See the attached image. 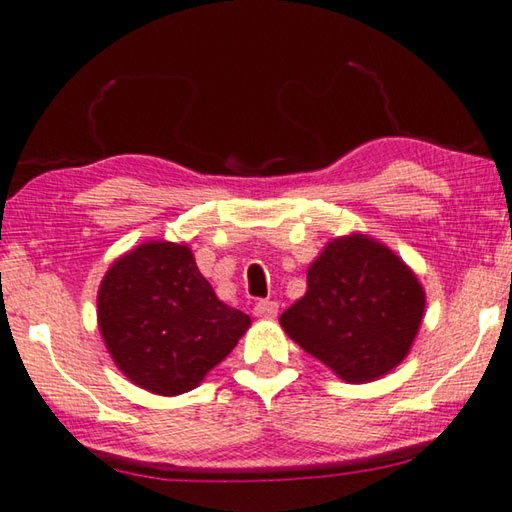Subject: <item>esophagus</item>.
I'll list each match as a JSON object with an SVG mask.
<instances>
[{"label":"esophagus","mask_w":512,"mask_h":512,"mask_svg":"<svg viewBox=\"0 0 512 512\" xmlns=\"http://www.w3.org/2000/svg\"><path fill=\"white\" fill-rule=\"evenodd\" d=\"M277 309H280V305H277L275 300H259V302H255L253 311L257 318H275Z\"/></svg>","instance_id":"34e87169"}]
</instances>
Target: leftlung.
<instances>
[{"label": "left lung", "mask_w": 512, "mask_h": 512, "mask_svg": "<svg viewBox=\"0 0 512 512\" xmlns=\"http://www.w3.org/2000/svg\"><path fill=\"white\" fill-rule=\"evenodd\" d=\"M424 291L386 246L354 235L329 241L307 271V291L280 316L293 341L345 381L393 370L418 334Z\"/></svg>", "instance_id": "left-lung-1"}]
</instances>
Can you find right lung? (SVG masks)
<instances>
[{"label":"right lung","instance_id":"obj_1","mask_svg":"<svg viewBox=\"0 0 512 512\" xmlns=\"http://www.w3.org/2000/svg\"><path fill=\"white\" fill-rule=\"evenodd\" d=\"M99 329L119 370L158 395L201 384L250 327L216 298L187 246L149 241L110 266L99 289Z\"/></svg>","mask_w":512,"mask_h":512}]
</instances>
